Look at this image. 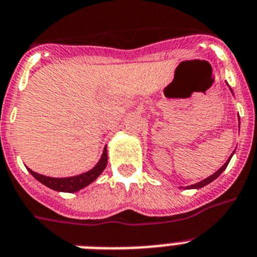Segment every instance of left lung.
<instances>
[{
  "mask_svg": "<svg viewBox=\"0 0 257 257\" xmlns=\"http://www.w3.org/2000/svg\"><path fill=\"white\" fill-rule=\"evenodd\" d=\"M227 86H228V85H227ZM228 88H230V91L232 92V90H231V87H230V86H228ZM232 94H234V92H232ZM238 117H239V115H238ZM239 122H240V121H239ZM239 125H240V124H239ZM234 153H235V150H234V152H232V154L230 155V157H228L227 161L225 162V165L222 166V167H221V169H219V170H217V171H215L214 174H213V175L208 176V178L204 179V180H201V182L196 183V184L188 185V187H185V188H187V189H188V188H191V189H200V188H202V187H205V185H208L209 183H212L213 180H215V179H217L219 175H221L222 172L225 171L226 167H227V165H228V162H230V159H231V157H232V155H234Z\"/></svg>",
  "mask_w": 257,
  "mask_h": 257,
  "instance_id": "8db88e82",
  "label": "left lung"
}]
</instances>
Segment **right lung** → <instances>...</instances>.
<instances>
[{
    "label": "right lung",
    "instance_id": "right-lung-1",
    "mask_svg": "<svg viewBox=\"0 0 257 257\" xmlns=\"http://www.w3.org/2000/svg\"><path fill=\"white\" fill-rule=\"evenodd\" d=\"M107 161H108V155H107V146H104V150H103V154L99 159V162L96 163L91 170L83 172V174H79V175L75 176H68V178H51V176H45L42 174H38V172L32 171L27 167L29 172L31 174L34 178L40 182L42 184H44L45 187L53 189V191L57 192H68V193H73V192H78L79 189L85 188L87 185L91 184L92 182H95L96 179L99 178V175L104 171V169L107 167Z\"/></svg>",
    "mask_w": 257,
    "mask_h": 257
}]
</instances>
